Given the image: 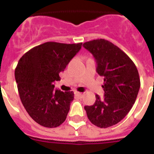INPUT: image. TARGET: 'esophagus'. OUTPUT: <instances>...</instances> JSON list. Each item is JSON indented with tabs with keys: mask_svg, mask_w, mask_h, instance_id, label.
<instances>
[{
	"mask_svg": "<svg viewBox=\"0 0 154 154\" xmlns=\"http://www.w3.org/2000/svg\"><path fill=\"white\" fill-rule=\"evenodd\" d=\"M75 95L77 97H79V98H83V93H80V92H77V91L75 92Z\"/></svg>",
	"mask_w": 154,
	"mask_h": 154,
	"instance_id": "34e87169",
	"label": "esophagus"
}]
</instances>
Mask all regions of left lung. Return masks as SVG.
I'll list each match as a JSON object with an SVG mask.
<instances>
[{"label": "left lung", "instance_id": "left-lung-1", "mask_svg": "<svg viewBox=\"0 0 154 154\" xmlns=\"http://www.w3.org/2000/svg\"><path fill=\"white\" fill-rule=\"evenodd\" d=\"M96 61V71L104 78V98L98 94L94 105L85 106L91 122L100 128L119 123L134 104L140 89L137 67L119 47L104 39L83 44Z\"/></svg>", "mask_w": 154, "mask_h": 154}]
</instances>
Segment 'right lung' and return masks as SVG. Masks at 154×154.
<instances>
[{
  "instance_id": "obj_1",
  "label": "right lung",
  "mask_w": 154,
  "mask_h": 154,
  "mask_svg": "<svg viewBox=\"0 0 154 154\" xmlns=\"http://www.w3.org/2000/svg\"><path fill=\"white\" fill-rule=\"evenodd\" d=\"M82 48V43L47 42L33 48L20 59L15 79L23 106L32 119L40 126L55 128L66 120L73 91L55 90L71 60Z\"/></svg>"
}]
</instances>
